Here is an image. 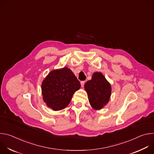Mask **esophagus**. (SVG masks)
I'll use <instances>...</instances> for the list:
<instances>
[{
    "label": "esophagus",
    "instance_id": "esophagus-1",
    "mask_svg": "<svg viewBox=\"0 0 154 154\" xmlns=\"http://www.w3.org/2000/svg\"><path fill=\"white\" fill-rule=\"evenodd\" d=\"M80 83H81L82 87H83V86H84V85H85V81H82V82H80Z\"/></svg>",
    "mask_w": 154,
    "mask_h": 154
}]
</instances>
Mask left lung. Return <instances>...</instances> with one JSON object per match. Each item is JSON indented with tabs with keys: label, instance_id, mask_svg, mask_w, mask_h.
<instances>
[{
	"label": "left lung",
	"instance_id": "left-lung-1",
	"mask_svg": "<svg viewBox=\"0 0 154 154\" xmlns=\"http://www.w3.org/2000/svg\"><path fill=\"white\" fill-rule=\"evenodd\" d=\"M91 106L95 109H102L110 98L112 88L101 72H94L92 79L85 84Z\"/></svg>",
	"mask_w": 154,
	"mask_h": 154
}]
</instances>
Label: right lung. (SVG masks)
Segmentation results:
<instances>
[{
    "label": "right lung",
    "mask_w": 154,
    "mask_h": 154,
    "mask_svg": "<svg viewBox=\"0 0 154 154\" xmlns=\"http://www.w3.org/2000/svg\"><path fill=\"white\" fill-rule=\"evenodd\" d=\"M80 83L72 71L67 67L52 71L42 81L43 100L54 111L66 107Z\"/></svg>",
    "instance_id": "1"
}]
</instances>
